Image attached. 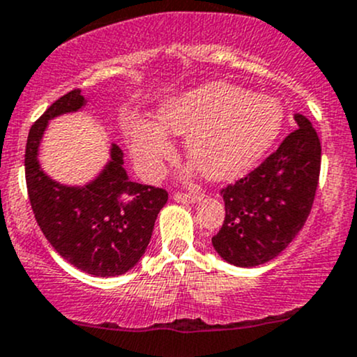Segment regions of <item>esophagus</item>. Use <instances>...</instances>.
<instances>
[{
    "instance_id": "1",
    "label": "esophagus",
    "mask_w": 357,
    "mask_h": 357,
    "mask_svg": "<svg viewBox=\"0 0 357 357\" xmlns=\"http://www.w3.org/2000/svg\"><path fill=\"white\" fill-rule=\"evenodd\" d=\"M200 199V193H174V200L179 202V204H195Z\"/></svg>"
}]
</instances>
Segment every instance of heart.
I'll return each instance as SVG.
<instances>
[{"mask_svg":"<svg viewBox=\"0 0 357 357\" xmlns=\"http://www.w3.org/2000/svg\"><path fill=\"white\" fill-rule=\"evenodd\" d=\"M283 109L271 96L212 82L158 112V124L135 121L131 152L146 176H157L172 155L167 132L186 136V155L208 179H229L250 169L278 138Z\"/></svg>","mask_w":357,"mask_h":357,"instance_id":"1","label":"heart"}]
</instances>
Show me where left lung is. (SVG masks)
Returning <instances> with one entry per match:
<instances>
[{
	"instance_id": "obj_1",
	"label": "left lung",
	"mask_w": 357,
	"mask_h": 357,
	"mask_svg": "<svg viewBox=\"0 0 357 357\" xmlns=\"http://www.w3.org/2000/svg\"><path fill=\"white\" fill-rule=\"evenodd\" d=\"M298 129L245 178L221 190L225 222L212 236L229 264L254 268L275 259L297 236L311 212L321 167V143L311 122L294 115Z\"/></svg>"
}]
</instances>
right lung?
<instances>
[{"instance_id": "add662e5", "label": "right lung", "mask_w": 357, "mask_h": 357, "mask_svg": "<svg viewBox=\"0 0 357 357\" xmlns=\"http://www.w3.org/2000/svg\"><path fill=\"white\" fill-rule=\"evenodd\" d=\"M86 100L74 89L32 124L25 145V181L43 235L67 262L93 276H119L142 259L167 192L128 178L124 153L112 145L110 160L84 186H66L45 174L38 160L48 121L77 112Z\"/></svg>"}]
</instances>
